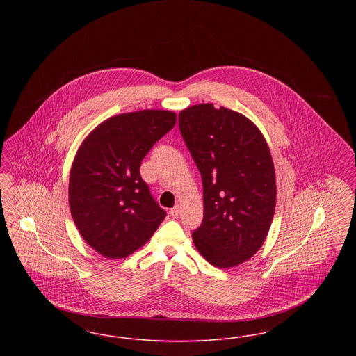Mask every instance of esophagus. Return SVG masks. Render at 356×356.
I'll use <instances>...</instances> for the list:
<instances>
[{"label": "esophagus", "instance_id": "obj_1", "mask_svg": "<svg viewBox=\"0 0 356 356\" xmlns=\"http://www.w3.org/2000/svg\"><path fill=\"white\" fill-rule=\"evenodd\" d=\"M179 212H180V207H179V205H175V207L170 209V215L173 218V219H177Z\"/></svg>", "mask_w": 356, "mask_h": 356}]
</instances>
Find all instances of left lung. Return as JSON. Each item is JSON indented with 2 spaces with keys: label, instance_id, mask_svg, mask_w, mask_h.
<instances>
[{
  "label": "left lung",
  "instance_id": "obj_1",
  "mask_svg": "<svg viewBox=\"0 0 356 356\" xmlns=\"http://www.w3.org/2000/svg\"><path fill=\"white\" fill-rule=\"evenodd\" d=\"M179 128L203 181L195 247L212 266L235 267L259 251L271 227L276 181L270 148L251 120L212 104L181 111Z\"/></svg>",
  "mask_w": 356,
  "mask_h": 356
}]
</instances>
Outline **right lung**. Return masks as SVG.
Masks as SVG:
<instances>
[{"instance_id": "right-lung-1", "label": "right lung", "mask_w": 356, "mask_h": 356, "mask_svg": "<svg viewBox=\"0 0 356 356\" xmlns=\"http://www.w3.org/2000/svg\"><path fill=\"white\" fill-rule=\"evenodd\" d=\"M175 124L170 111L122 113L102 122L81 144L70 170L69 207L80 235L102 256L134 254L167 216L140 165Z\"/></svg>"}]
</instances>
